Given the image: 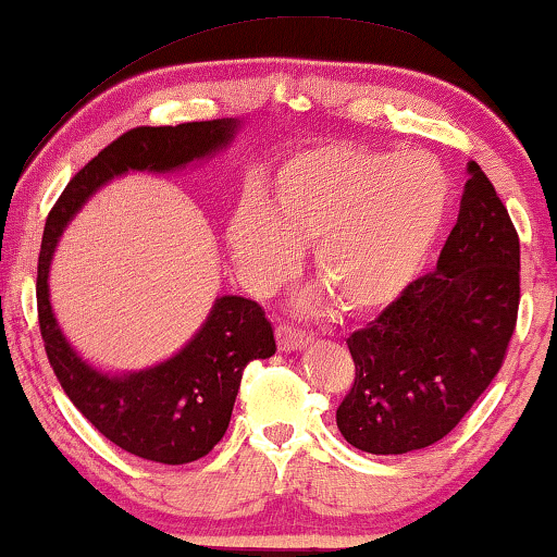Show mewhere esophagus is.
I'll return each mask as SVG.
<instances>
[{
    "label": "esophagus",
    "mask_w": 557,
    "mask_h": 557,
    "mask_svg": "<svg viewBox=\"0 0 557 557\" xmlns=\"http://www.w3.org/2000/svg\"><path fill=\"white\" fill-rule=\"evenodd\" d=\"M276 339H278V347L284 349V352H296V349H304L311 342L307 332L296 330V326H292V324H278Z\"/></svg>",
    "instance_id": "esophagus-1"
}]
</instances>
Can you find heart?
<instances>
[{
  "instance_id": "b5f03b06",
  "label": "heart",
  "mask_w": 557,
  "mask_h": 557,
  "mask_svg": "<svg viewBox=\"0 0 557 557\" xmlns=\"http://www.w3.org/2000/svg\"><path fill=\"white\" fill-rule=\"evenodd\" d=\"M451 180L423 151L326 147L278 172L271 200L248 197L233 212L227 246L253 294H269L299 265L311 269L349 311L393 301L436 246Z\"/></svg>"
}]
</instances>
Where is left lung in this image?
Listing matches in <instances>:
<instances>
[{
    "label": "left lung",
    "mask_w": 557,
    "mask_h": 557,
    "mask_svg": "<svg viewBox=\"0 0 557 557\" xmlns=\"http://www.w3.org/2000/svg\"><path fill=\"white\" fill-rule=\"evenodd\" d=\"M436 269L347 339L355 383L337 408L347 444L408 454L436 444L502 368L520 307V238L476 162Z\"/></svg>",
    "instance_id": "left-lung-1"
}]
</instances>
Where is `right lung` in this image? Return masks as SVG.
<instances>
[{
  "label": "right lung",
  "mask_w": 557,
  "mask_h": 557,
  "mask_svg": "<svg viewBox=\"0 0 557 557\" xmlns=\"http://www.w3.org/2000/svg\"><path fill=\"white\" fill-rule=\"evenodd\" d=\"M238 119L139 126L119 136L67 182L50 210L37 261V317L45 352L73 406L124 451L157 463H189L225 436L248 362L276 352L271 322L256 301L218 296L180 352L134 372H106L75 352L50 304V263L83 205L128 172L166 174L231 147Z\"/></svg>",
  "instance_id": "1"
}]
</instances>
